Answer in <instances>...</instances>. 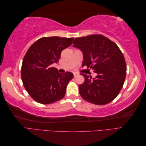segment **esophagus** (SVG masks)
I'll return each mask as SVG.
<instances>
[{"mask_svg": "<svg viewBox=\"0 0 146 146\" xmlns=\"http://www.w3.org/2000/svg\"><path fill=\"white\" fill-rule=\"evenodd\" d=\"M78 73H77V72H74V77H77V76H78Z\"/></svg>", "mask_w": 146, "mask_h": 146, "instance_id": "1", "label": "esophagus"}]
</instances>
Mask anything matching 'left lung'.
<instances>
[{
    "instance_id": "1",
    "label": "left lung",
    "mask_w": 146,
    "mask_h": 146,
    "mask_svg": "<svg viewBox=\"0 0 146 146\" xmlns=\"http://www.w3.org/2000/svg\"><path fill=\"white\" fill-rule=\"evenodd\" d=\"M72 44L83 53L82 66H86L97 74L93 78L81 74L85 78L79 86L82 98L99 105L111 102L121 90L126 76L122 52L115 43L101 35L76 38Z\"/></svg>"
}]
</instances>
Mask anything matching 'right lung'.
<instances>
[{
  "label": "right lung",
  "mask_w": 146,
  "mask_h": 146,
  "mask_svg": "<svg viewBox=\"0 0 146 146\" xmlns=\"http://www.w3.org/2000/svg\"><path fill=\"white\" fill-rule=\"evenodd\" d=\"M74 38L44 37L30 47L21 68L23 85L38 103L50 104L63 99L66 86L74 77L70 72L60 74L52 67L57 63L63 50L71 45Z\"/></svg>",
  "instance_id": "add662e5"
}]
</instances>
